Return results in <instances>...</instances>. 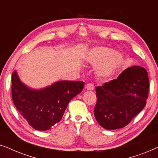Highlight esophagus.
Returning <instances> with one entry per match:
<instances>
[{"mask_svg":"<svg viewBox=\"0 0 158 158\" xmlns=\"http://www.w3.org/2000/svg\"><path fill=\"white\" fill-rule=\"evenodd\" d=\"M85 89H87V90H93L94 89V85H92L91 83H89V84H87V85H85Z\"/></svg>","mask_w":158,"mask_h":158,"instance_id":"esophagus-1","label":"esophagus"}]
</instances>
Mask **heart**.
Here are the masks:
<instances>
[{"instance_id":"1","label":"heart","mask_w":158,"mask_h":158,"mask_svg":"<svg viewBox=\"0 0 158 158\" xmlns=\"http://www.w3.org/2000/svg\"><path fill=\"white\" fill-rule=\"evenodd\" d=\"M86 59L91 64H97L96 72L103 77H110L123 62V57L118 51H111L106 47H97L88 52Z\"/></svg>"}]
</instances>
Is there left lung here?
<instances>
[{
  "mask_svg": "<svg viewBox=\"0 0 158 158\" xmlns=\"http://www.w3.org/2000/svg\"><path fill=\"white\" fill-rule=\"evenodd\" d=\"M149 87L148 71L139 66L129 67L117 79L97 87L94 114L98 123L108 130L129 124L144 108Z\"/></svg>",
  "mask_w": 158,
  "mask_h": 158,
  "instance_id": "1",
  "label": "left lung"
}]
</instances>
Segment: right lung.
Wrapping results in <instances>:
<instances>
[{
	"label": "right lung",
	"mask_w": 158,
	"mask_h": 158,
	"mask_svg": "<svg viewBox=\"0 0 158 158\" xmlns=\"http://www.w3.org/2000/svg\"><path fill=\"white\" fill-rule=\"evenodd\" d=\"M12 100L17 110L33 129L46 131L61 120L69 102L82 91L80 81H59L40 89H31L14 71L11 78Z\"/></svg>",
	"instance_id": "1"
}]
</instances>
